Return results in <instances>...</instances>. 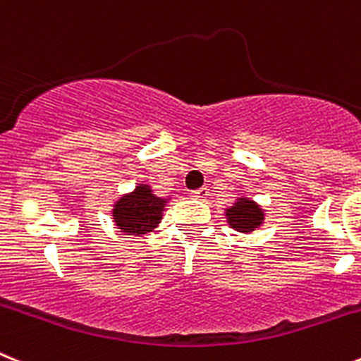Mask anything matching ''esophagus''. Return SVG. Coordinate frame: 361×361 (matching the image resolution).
Instances as JSON below:
<instances>
[{"instance_id":"34e87169","label":"esophagus","mask_w":361,"mask_h":361,"mask_svg":"<svg viewBox=\"0 0 361 361\" xmlns=\"http://www.w3.org/2000/svg\"><path fill=\"white\" fill-rule=\"evenodd\" d=\"M190 197H192V199H199V201H202V199H206V197H208V188H199V190H193V192H190Z\"/></svg>"}]
</instances>
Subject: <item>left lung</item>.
<instances>
[{"instance_id": "1", "label": "left lung", "mask_w": 361, "mask_h": 361, "mask_svg": "<svg viewBox=\"0 0 361 361\" xmlns=\"http://www.w3.org/2000/svg\"><path fill=\"white\" fill-rule=\"evenodd\" d=\"M226 219L228 224H230L233 230L248 233L263 224L264 214L254 201L241 197V199H237L235 204L226 208Z\"/></svg>"}]
</instances>
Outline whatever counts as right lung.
<instances>
[{
  "instance_id": "right-lung-1",
  "label": "right lung",
  "mask_w": 361,
  "mask_h": 361,
  "mask_svg": "<svg viewBox=\"0 0 361 361\" xmlns=\"http://www.w3.org/2000/svg\"><path fill=\"white\" fill-rule=\"evenodd\" d=\"M166 199L153 195L147 184H140L135 192L120 197L113 208V219L120 232L128 235H144L159 226Z\"/></svg>"
}]
</instances>
